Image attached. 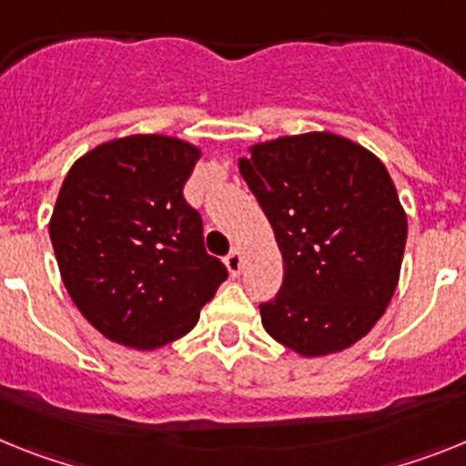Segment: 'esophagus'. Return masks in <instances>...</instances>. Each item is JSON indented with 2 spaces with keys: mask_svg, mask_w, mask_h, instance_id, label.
Here are the masks:
<instances>
[{
  "mask_svg": "<svg viewBox=\"0 0 466 466\" xmlns=\"http://www.w3.org/2000/svg\"><path fill=\"white\" fill-rule=\"evenodd\" d=\"M225 265H228V269L232 277H238V274H241V269H244V258H241V250L234 248L232 253L225 258Z\"/></svg>",
  "mask_w": 466,
  "mask_h": 466,
  "instance_id": "34e87169",
  "label": "esophagus"
}]
</instances>
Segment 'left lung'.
I'll use <instances>...</instances> for the list:
<instances>
[{
  "instance_id": "obj_1",
  "label": "left lung",
  "mask_w": 466,
  "mask_h": 466,
  "mask_svg": "<svg viewBox=\"0 0 466 466\" xmlns=\"http://www.w3.org/2000/svg\"><path fill=\"white\" fill-rule=\"evenodd\" d=\"M238 171L283 258L262 326L300 356L342 351L384 314L401 274L408 218L382 161L329 131L258 143Z\"/></svg>"
}]
</instances>
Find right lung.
I'll list each match as a JSON object with an SVG mask.
<instances>
[{
    "label": "right lung",
    "instance_id": "1",
    "mask_svg": "<svg viewBox=\"0 0 466 466\" xmlns=\"http://www.w3.org/2000/svg\"><path fill=\"white\" fill-rule=\"evenodd\" d=\"M199 157L180 137L127 136L93 147L65 176L48 222L60 277L112 342L145 351L183 338L228 279L183 197Z\"/></svg>",
    "mask_w": 466,
    "mask_h": 466
}]
</instances>
